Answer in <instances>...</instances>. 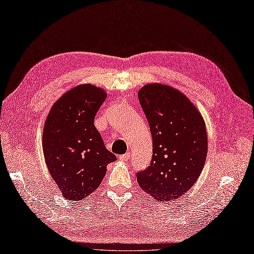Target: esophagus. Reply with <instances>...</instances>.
<instances>
[{"label": "esophagus", "instance_id": "1", "mask_svg": "<svg viewBox=\"0 0 254 254\" xmlns=\"http://www.w3.org/2000/svg\"><path fill=\"white\" fill-rule=\"evenodd\" d=\"M129 158H130V154L129 153H127V154H124V155L119 156V159H120L121 161H127V160H129Z\"/></svg>", "mask_w": 254, "mask_h": 254}]
</instances>
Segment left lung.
Instances as JSON below:
<instances>
[{
  "label": "left lung",
  "mask_w": 254,
  "mask_h": 254,
  "mask_svg": "<svg viewBox=\"0 0 254 254\" xmlns=\"http://www.w3.org/2000/svg\"><path fill=\"white\" fill-rule=\"evenodd\" d=\"M153 138L149 166L137 173L141 189L158 201L178 199L190 190L207 156V133L200 112L184 94L160 83L138 92Z\"/></svg>",
  "instance_id": "1"
}]
</instances>
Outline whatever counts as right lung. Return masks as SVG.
Listing matches in <instances>:
<instances>
[{
    "label": "right lung",
    "instance_id": "obj_1",
    "mask_svg": "<svg viewBox=\"0 0 254 254\" xmlns=\"http://www.w3.org/2000/svg\"><path fill=\"white\" fill-rule=\"evenodd\" d=\"M107 93L93 84H80L56 101L47 117L43 151L48 171L64 198L80 201L95 191L116 161L109 152L94 118Z\"/></svg>",
    "mask_w": 254,
    "mask_h": 254
}]
</instances>
